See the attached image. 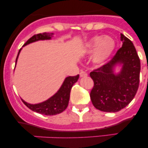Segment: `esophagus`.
Listing matches in <instances>:
<instances>
[{"label": "esophagus", "mask_w": 148, "mask_h": 148, "mask_svg": "<svg viewBox=\"0 0 148 148\" xmlns=\"http://www.w3.org/2000/svg\"><path fill=\"white\" fill-rule=\"evenodd\" d=\"M79 75H80V77H85V76H88V74L86 72H84V71H81V72H80Z\"/></svg>", "instance_id": "obj_1"}]
</instances>
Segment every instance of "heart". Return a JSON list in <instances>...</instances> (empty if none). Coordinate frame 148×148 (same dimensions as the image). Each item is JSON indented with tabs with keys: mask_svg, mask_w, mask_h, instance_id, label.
<instances>
[{
	"mask_svg": "<svg viewBox=\"0 0 148 148\" xmlns=\"http://www.w3.org/2000/svg\"><path fill=\"white\" fill-rule=\"evenodd\" d=\"M115 46V41L111 37L96 36L88 42L86 49L88 53H90L95 50L93 61L96 64H103L111 56Z\"/></svg>",
	"mask_w": 148,
	"mask_h": 148,
	"instance_id": "heart-1",
	"label": "heart"
}]
</instances>
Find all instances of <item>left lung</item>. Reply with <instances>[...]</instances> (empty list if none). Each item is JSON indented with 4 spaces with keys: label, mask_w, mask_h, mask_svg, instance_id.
Returning a JSON list of instances; mask_svg holds the SVG:
<instances>
[{
    "label": "left lung",
    "mask_w": 148,
    "mask_h": 148,
    "mask_svg": "<svg viewBox=\"0 0 148 148\" xmlns=\"http://www.w3.org/2000/svg\"><path fill=\"white\" fill-rule=\"evenodd\" d=\"M123 46L108 63L90 73L94 81L90 99L97 109L118 112L126 107L135 97L140 79V62L130 40L120 34ZM122 64L120 73H114L116 64Z\"/></svg>",
    "instance_id": "1"
}]
</instances>
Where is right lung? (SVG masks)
<instances>
[{
    "mask_svg": "<svg viewBox=\"0 0 148 148\" xmlns=\"http://www.w3.org/2000/svg\"><path fill=\"white\" fill-rule=\"evenodd\" d=\"M52 35H53V34H49L47 33L35 35L32 37H30L23 46L28 45V44L32 43V42L38 41V40H50V39H51ZM21 50V49L18 51L17 57H16V63ZM79 77V75L78 74L76 76H68V77L64 79L63 84L61 86L60 88L58 90V91L54 95H53L51 97L43 101V102L36 103V104H30V103L25 102L23 99H21L22 101L30 110L40 113V114L46 115L59 114V113L64 111L68 106L71 89H72L73 85L78 81Z\"/></svg>",
    "mask_w": 148,
    "mask_h": 148,
    "instance_id": "add662e5",
    "label": "right lung"
}]
</instances>
